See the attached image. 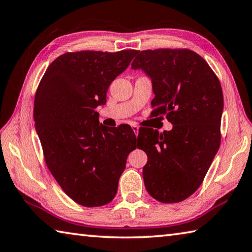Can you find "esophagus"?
<instances>
[{"label":"esophagus","mask_w":252,"mask_h":252,"mask_svg":"<svg viewBox=\"0 0 252 252\" xmlns=\"http://www.w3.org/2000/svg\"><path fill=\"white\" fill-rule=\"evenodd\" d=\"M131 129H133V131H134L136 136H138V133H139V127L138 126H131Z\"/></svg>","instance_id":"obj_1"}]
</instances>
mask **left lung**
<instances>
[{"label":"left lung","mask_w":252,"mask_h":252,"mask_svg":"<svg viewBox=\"0 0 252 252\" xmlns=\"http://www.w3.org/2000/svg\"><path fill=\"white\" fill-rule=\"evenodd\" d=\"M131 68L151 78L153 116L166 115L173 124L162 134L138 135V148L147 154L145 187L158 201L187 199L204 180L220 146L223 96L208 63L190 50L159 48L137 53Z\"/></svg>","instance_id":"obj_1"}]
</instances>
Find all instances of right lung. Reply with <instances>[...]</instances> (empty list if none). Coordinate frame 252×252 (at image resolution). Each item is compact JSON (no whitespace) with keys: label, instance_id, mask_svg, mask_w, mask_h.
Here are the masks:
<instances>
[{"label":"right lung","instance_id":"add662e5","mask_svg":"<svg viewBox=\"0 0 252 252\" xmlns=\"http://www.w3.org/2000/svg\"><path fill=\"white\" fill-rule=\"evenodd\" d=\"M138 51L66 53L48 66L34 100V121L48 169L68 197L85 207L114 199L128 154L129 126L99 124L97 106Z\"/></svg>","mask_w":252,"mask_h":252}]
</instances>
